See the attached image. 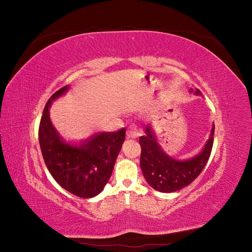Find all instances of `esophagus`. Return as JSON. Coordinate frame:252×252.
<instances>
[{
  "label": "esophagus",
  "mask_w": 252,
  "mask_h": 252,
  "mask_svg": "<svg viewBox=\"0 0 252 252\" xmlns=\"http://www.w3.org/2000/svg\"><path fill=\"white\" fill-rule=\"evenodd\" d=\"M141 132H142L141 129L136 125L132 124V125H130V127H129L128 131H127V138L128 139H136L141 134Z\"/></svg>",
  "instance_id": "esophagus-1"
}]
</instances>
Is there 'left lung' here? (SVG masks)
Segmentation results:
<instances>
[{
  "instance_id": "left-lung-1",
  "label": "left lung",
  "mask_w": 252,
  "mask_h": 252,
  "mask_svg": "<svg viewBox=\"0 0 252 252\" xmlns=\"http://www.w3.org/2000/svg\"><path fill=\"white\" fill-rule=\"evenodd\" d=\"M189 93L201 95L199 89H190ZM215 125H212L209 139L202 150L195 156L178 159L168 156L159 146L152 126L145 128V135L140 138L141 169L148 184L159 192L170 193L188 186L199 175L207 163L213 145Z\"/></svg>"
}]
</instances>
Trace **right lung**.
I'll use <instances>...</instances> for the list:
<instances>
[{
	"mask_svg": "<svg viewBox=\"0 0 252 252\" xmlns=\"http://www.w3.org/2000/svg\"><path fill=\"white\" fill-rule=\"evenodd\" d=\"M69 86L53 94L45 106L39 128V142L44 162L59 184L70 193L90 199L107 184L125 140L126 130L96 132L80 143L63 139L50 120L53 101L64 95Z\"/></svg>",
	"mask_w": 252,
	"mask_h": 252,
	"instance_id": "obj_1",
	"label": "right lung"
}]
</instances>
